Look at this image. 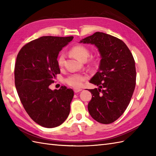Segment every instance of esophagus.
Masks as SVG:
<instances>
[{"label": "esophagus", "instance_id": "esophagus-1", "mask_svg": "<svg viewBox=\"0 0 156 156\" xmlns=\"http://www.w3.org/2000/svg\"><path fill=\"white\" fill-rule=\"evenodd\" d=\"M82 90V88H74V92H76V93H77V92H79Z\"/></svg>", "mask_w": 156, "mask_h": 156}]
</instances>
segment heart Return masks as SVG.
I'll list each match as a JSON object with an SVG mask.
<instances>
[{"label": "heart", "instance_id": "b5f03b06", "mask_svg": "<svg viewBox=\"0 0 156 156\" xmlns=\"http://www.w3.org/2000/svg\"><path fill=\"white\" fill-rule=\"evenodd\" d=\"M72 54L74 55L76 58L81 61H86L90 55V51L85 46L82 45H76L73 47L71 49ZM66 55L64 52H61L59 55L58 58V63L59 66H62L65 61ZM88 76L84 74H80V73H73L69 74L67 78H66V82L68 85L72 86L73 87H80L82 83L87 80Z\"/></svg>", "mask_w": 156, "mask_h": 156}]
</instances>
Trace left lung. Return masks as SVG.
Wrapping results in <instances>:
<instances>
[{
  "label": "left lung",
  "mask_w": 156,
  "mask_h": 156,
  "mask_svg": "<svg viewBox=\"0 0 156 156\" xmlns=\"http://www.w3.org/2000/svg\"><path fill=\"white\" fill-rule=\"evenodd\" d=\"M80 43L94 45L101 57L98 70L90 80L98 88L88 90L92 93L88 112L98 122L112 123L123 114L135 90L133 55L121 39L102 32H96Z\"/></svg>",
  "instance_id": "8db88e82"
}]
</instances>
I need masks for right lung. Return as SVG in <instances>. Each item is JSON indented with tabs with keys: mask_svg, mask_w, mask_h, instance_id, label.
Wrapping results in <instances>:
<instances>
[{
	"mask_svg": "<svg viewBox=\"0 0 156 156\" xmlns=\"http://www.w3.org/2000/svg\"><path fill=\"white\" fill-rule=\"evenodd\" d=\"M74 37L44 36L25 45L15 66V84L25 110L33 120L46 128L62 125L68 118L74 91L65 86L52 90L60 74L58 56Z\"/></svg>",
	"mask_w": 156,
	"mask_h": 156,
	"instance_id": "add662e5",
	"label": "right lung"
}]
</instances>
